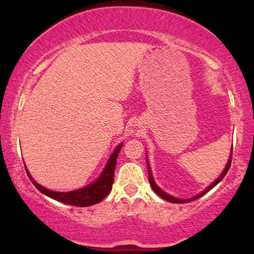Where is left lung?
Returning a JSON list of instances; mask_svg holds the SVG:
<instances>
[{"label": "left lung", "instance_id": "1", "mask_svg": "<svg viewBox=\"0 0 254 254\" xmlns=\"http://www.w3.org/2000/svg\"><path fill=\"white\" fill-rule=\"evenodd\" d=\"M231 157H232V147H231V154H230V156H229V159H228V163H227V165H225V168H224L223 171H222L221 175L218 176V178H217L216 180H214V182L211 183L210 185L208 186L206 190H203L202 192H200L199 194H196V195H194V196H192V197H190V199H178V197H175V196L170 195L169 193L164 192V190H163L161 189V187H159V186L157 185V184L155 183V180H154V177H152V172H151L150 165H149V162H148V159H147L149 183H150V186H151V189L154 190V192H155L156 194H157V195L161 196L162 199H164V200H166V201H169V202H173V203H184V202H190V201H193V200H196V199H199V197H201V196H202V195H204V194L209 192V190H210L211 189H214V187L216 186L218 183H221V182H222V179L224 178L225 175H227L228 171H229V169H230V165H231ZM145 158H147V154H145Z\"/></svg>", "mask_w": 254, "mask_h": 254}]
</instances>
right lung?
I'll list each match as a JSON object with an SVG mask.
<instances>
[{
  "label": "right lung",
  "instance_id": "right-lung-1",
  "mask_svg": "<svg viewBox=\"0 0 254 254\" xmlns=\"http://www.w3.org/2000/svg\"><path fill=\"white\" fill-rule=\"evenodd\" d=\"M123 144L124 143L121 142V143L114 149V151L111 154L109 161L106 163L105 168H104L102 173H100V176L95 180V182L82 187V189L70 190V192H57V190H48L46 187L41 186L40 184H38L36 180L32 178V176H31L29 170H27L26 165L25 170L33 185L37 187L38 190H40V192L45 194L46 196L57 200L59 202L71 204V206L89 207L92 206V204L99 203L103 199H105L107 194L111 192V190H112L114 169H116L117 158Z\"/></svg>",
  "mask_w": 254,
  "mask_h": 254
}]
</instances>
